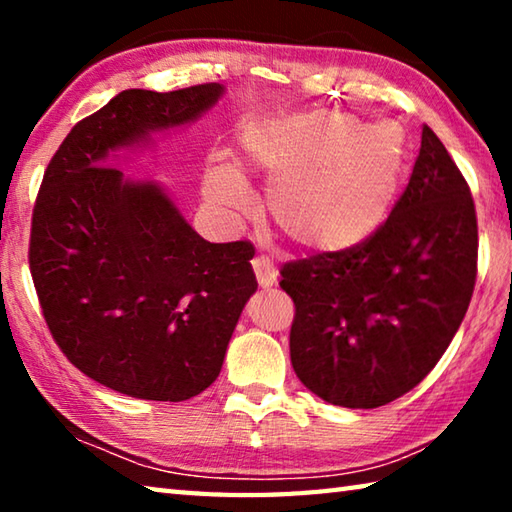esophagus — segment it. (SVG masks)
I'll return each instance as SVG.
<instances>
[{
  "instance_id": "1",
  "label": "esophagus",
  "mask_w": 512,
  "mask_h": 512,
  "mask_svg": "<svg viewBox=\"0 0 512 512\" xmlns=\"http://www.w3.org/2000/svg\"><path fill=\"white\" fill-rule=\"evenodd\" d=\"M253 271H255V275H257L259 287H262V289L273 287V284L277 282L275 266H273L271 262H268L266 257H255V259H253Z\"/></svg>"
}]
</instances>
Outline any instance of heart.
<instances>
[{
	"instance_id": "obj_1",
	"label": "heart",
	"mask_w": 512,
	"mask_h": 512,
	"mask_svg": "<svg viewBox=\"0 0 512 512\" xmlns=\"http://www.w3.org/2000/svg\"><path fill=\"white\" fill-rule=\"evenodd\" d=\"M239 167L271 180L266 216L293 246L339 255L366 244L391 216L406 171L393 124L339 110L257 117L241 128ZM205 196L230 219L250 210L246 180L230 164L205 171Z\"/></svg>"
}]
</instances>
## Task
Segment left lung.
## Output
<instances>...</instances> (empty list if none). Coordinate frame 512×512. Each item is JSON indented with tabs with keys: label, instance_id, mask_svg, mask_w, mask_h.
I'll return each instance as SVG.
<instances>
[{
	"label": "left lung",
	"instance_id": "left-lung-1",
	"mask_svg": "<svg viewBox=\"0 0 512 512\" xmlns=\"http://www.w3.org/2000/svg\"><path fill=\"white\" fill-rule=\"evenodd\" d=\"M474 201L429 126L409 185L366 244L282 266L298 379L320 400L377 409L409 393L452 343L476 280Z\"/></svg>",
	"mask_w": 512,
	"mask_h": 512
}]
</instances>
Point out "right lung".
<instances>
[{
	"mask_svg": "<svg viewBox=\"0 0 512 512\" xmlns=\"http://www.w3.org/2000/svg\"><path fill=\"white\" fill-rule=\"evenodd\" d=\"M223 92H119L69 131L33 207L29 266L51 336L83 375L137 400L183 402L219 377L257 291L255 248L205 241L160 185L108 158L198 119Z\"/></svg>",
	"mask_w": 512,
	"mask_h": 512,
	"instance_id": "add662e5",
	"label": "right lung"
}]
</instances>
